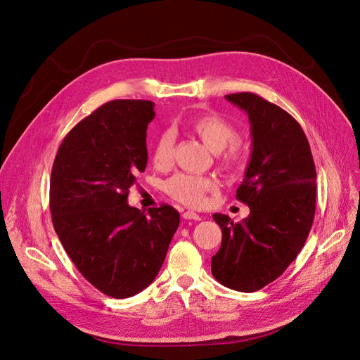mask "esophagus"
Segmentation results:
<instances>
[{
    "instance_id": "1",
    "label": "esophagus",
    "mask_w": 360,
    "mask_h": 360,
    "mask_svg": "<svg viewBox=\"0 0 360 360\" xmlns=\"http://www.w3.org/2000/svg\"><path fill=\"white\" fill-rule=\"evenodd\" d=\"M183 217H184V219H188V221H201V216L197 214L195 212H191V210L184 212Z\"/></svg>"
}]
</instances>
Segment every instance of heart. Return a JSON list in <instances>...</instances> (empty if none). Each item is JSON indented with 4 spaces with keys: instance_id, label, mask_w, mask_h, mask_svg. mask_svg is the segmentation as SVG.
Listing matches in <instances>:
<instances>
[{
    "instance_id": "heart-1",
    "label": "heart",
    "mask_w": 360,
    "mask_h": 360,
    "mask_svg": "<svg viewBox=\"0 0 360 360\" xmlns=\"http://www.w3.org/2000/svg\"><path fill=\"white\" fill-rule=\"evenodd\" d=\"M186 127L197 135L202 144L217 153V162L226 172L240 171L246 162V150L238 143L236 126L216 112H205L188 120ZM151 162L158 169H167L174 162V135L162 132L151 147ZM163 191L180 204L201 207L207 195L216 191V181L205 176L179 172L163 183Z\"/></svg>"
}]
</instances>
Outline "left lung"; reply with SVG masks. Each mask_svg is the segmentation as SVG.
<instances>
[{
  "mask_svg": "<svg viewBox=\"0 0 360 360\" xmlns=\"http://www.w3.org/2000/svg\"><path fill=\"white\" fill-rule=\"evenodd\" d=\"M248 114L252 155L236 198L249 216L233 222L214 213L222 243L212 257V274L222 285L258 291L284 274L307 242L314 222L317 172L300 124L255 93L226 94Z\"/></svg>",
  "mask_w": 360,
  "mask_h": 360,
  "instance_id": "left-lung-1",
  "label": "left lung"
}]
</instances>
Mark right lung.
<instances>
[{"label":"right lung","mask_w":360,"mask_h":360,"mask_svg":"<svg viewBox=\"0 0 360 360\" xmlns=\"http://www.w3.org/2000/svg\"><path fill=\"white\" fill-rule=\"evenodd\" d=\"M150 101H111L63 139L51 172L49 207L60 242L81 275L106 296H135L155 281L180 214L127 204L147 167Z\"/></svg>","instance_id":"obj_1"}]
</instances>
